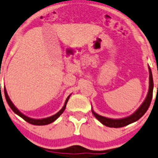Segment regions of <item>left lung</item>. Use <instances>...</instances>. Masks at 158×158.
<instances>
[{
    "instance_id": "1",
    "label": "left lung",
    "mask_w": 158,
    "mask_h": 158,
    "mask_svg": "<svg viewBox=\"0 0 158 158\" xmlns=\"http://www.w3.org/2000/svg\"><path fill=\"white\" fill-rule=\"evenodd\" d=\"M149 90L148 95L146 97L145 101L142 103V105L140 106L139 109L134 113L132 115L129 116V117H126V118L119 119H113L110 118H106V117H102V116L98 115L96 113H94L92 110L93 114L94 117H96L99 121L103 124V125L106 126L108 127H114V128H119V127H123L125 126L129 125V124L135 122L138 119H139L144 114H145L146 111L148 109L149 106H150L151 102H152V96H153V89H154V82H153V77H152V70L151 68L149 67Z\"/></svg>"
}]
</instances>
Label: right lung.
Returning a JSON list of instances; mask_svg holds the SVG:
<instances>
[{"instance_id":"1","label":"right lung","mask_w":158,"mask_h":158,"mask_svg":"<svg viewBox=\"0 0 158 158\" xmlns=\"http://www.w3.org/2000/svg\"><path fill=\"white\" fill-rule=\"evenodd\" d=\"M4 94H5V98H6V101H7V104H9L10 107V108L13 110V111L15 113V114H17V115H19V117H22V118L24 119V120H26V122H28V123H29L32 124V125H36V126L47 125V124L51 123L54 122V120H56V119H57L58 117H59L60 116L61 114H63V112H64V110H65L66 104H67V101H68V100H69V96H70V95H69V97H68L67 98H66L65 104H64V107H63V108L61 109L59 111V112L57 113V114H54V116H51V117H48V118H44V119H35L29 118V117H26V116H25L24 114H23L21 112H19V110H18L16 107H15L14 105H13L12 101H11L10 99L9 98V97H8V95H7V93H6V90H5V89H4Z\"/></svg>"}]
</instances>
